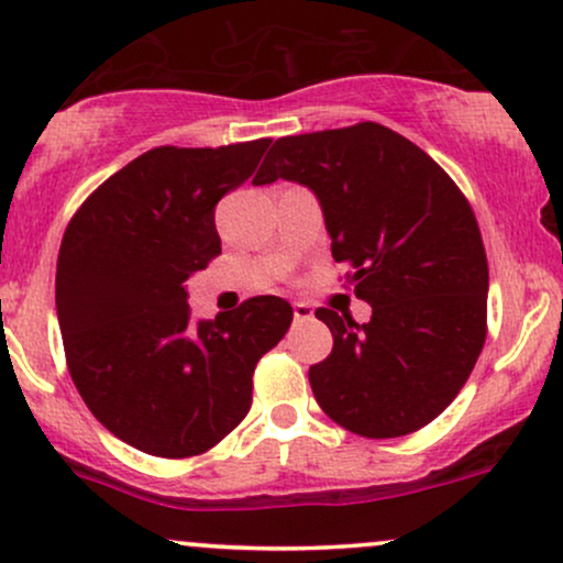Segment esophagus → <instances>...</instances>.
<instances>
[{"instance_id":"obj_1","label":"esophagus","mask_w":563,"mask_h":563,"mask_svg":"<svg viewBox=\"0 0 563 563\" xmlns=\"http://www.w3.org/2000/svg\"><path fill=\"white\" fill-rule=\"evenodd\" d=\"M312 314H314L312 303H307V301H296V303H294V320H296V322L312 320Z\"/></svg>"}]
</instances>
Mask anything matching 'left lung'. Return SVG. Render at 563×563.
Masks as SVG:
<instances>
[{
  "label": "left lung",
  "mask_w": 563,
  "mask_h": 563,
  "mask_svg": "<svg viewBox=\"0 0 563 563\" xmlns=\"http://www.w3.org/2000/svg\"><path fill=\"white\" fill-rule=\"evenodd\" d=\"M275 179L314 192L333 260L373 307L363 325L314 312L333 333V352L309 367L314 399L367 439L423 429L463 389L487 335V254L466 196L373 121L275 140L254 185Z\"/></svg>",
  "instance_id": "obj_1"
}]
</instances>
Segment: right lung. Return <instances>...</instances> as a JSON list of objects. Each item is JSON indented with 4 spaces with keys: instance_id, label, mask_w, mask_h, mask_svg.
Returning a JSON list of instances; mask_svg holds the SVG:
<instances>
[{
    "instance_id": "right-lung-1",
    "label": "right lung",
    "mask_w": 563,
    "mask_h": 563,
    "mask_svg": "<svg viewBox=\"0 0 563 563\" xmlns=\"http://www.w3.org/2000/svg\"><path fill=\"white\" fill-rule=\"evenodd\" d=\"M269 140L153 147L70 219L55 307L70 378L92 416L147 455H200L243 421L254 367L294 309L254 296L192 322L185 280L222 254L214 209L251 177Z\"/></svg>"
}]
</instances>
